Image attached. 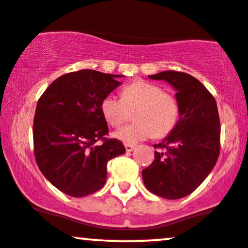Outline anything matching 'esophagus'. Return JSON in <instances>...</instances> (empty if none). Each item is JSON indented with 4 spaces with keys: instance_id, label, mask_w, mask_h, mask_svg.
<instances>
[{
    "instance_id": "obj_1",
    "label": "esophagus",
    "mask_w": 248,
    "mask_h": 248,
    "mask_svg": "<svg viewBox=\"0 0 248 248\" xmlns=\"http://www.w3.org/2000/svg\"><path fill=\"white\" fill-rule=\"evenodd\" d=\"M124 148H126L127 153H132L134 149H135V147H134V145H130V144H124Z\"/></svg>"
}]
</instances>
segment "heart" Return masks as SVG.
Returning a JSON list of instances; mask_svg holds the SVG:
<instances>
[{
    "label": "heart",
    "mask_w": 248,
    "mask_h": 248,
    "mask_svg": "<svg viewBox=\"0 0 248 248\" xmlns=\"http://www.w3.org/2000/svg\"><path fill=\"white\" fill-rule=\"evenodd\" d=\"M100 111L109 126L119 127L134 112L135 124L122 127L113 134V137L124 144L157 137L162 139L174 129L180 115L177 98L162 90L160 86L147 80L139 79L124 86L121 98L109 93L103 98Z\"/></svg>",
    "instance_id": "1"
}]
</instances>
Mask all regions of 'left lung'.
Segmentation results:
<instances>
[{"mask_svg": "<svg viewBox=\"0 0 248 248\" xmlns=\"http://www.w3.org/2000/svg\"><path fill=\"white\" fill-rule=\"evenodd\" d=\"M177 91L180 115L174 129L155 145V160L142 171L143 183L160 198L187 196L213 171L219 155L220 124L216 100L189 74L174 70L149 75Z\"/></svg>", "mask_w": 248, "mask_h": 248, "instance_id": "obj_1", "label": "left lung"}]
</instances>
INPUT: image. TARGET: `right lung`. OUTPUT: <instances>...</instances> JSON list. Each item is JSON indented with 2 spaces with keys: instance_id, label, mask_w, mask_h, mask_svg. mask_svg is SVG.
I'll return each instance as SVG.
<instances>
[{
  "instance_id": "1",
  "label": "right lung",
  "mask_w": 248,
  "mask_h": 248,
  "mask_svg": "<svg viewBox=\"0 0 248 248\" xmlns=\"http://www.w3.org/2000/svg\"><path fill=\"white\" fill-rule=\"evenodd\" d=\"M121 75L83 69L60 76L38 100L33 121L34 156L53 186L74 198L99 190L107 162L126 153L108 126L100 103L121 84ZM101 139L103 143L97 145Z\"/></svg>"
}]
</instances>
